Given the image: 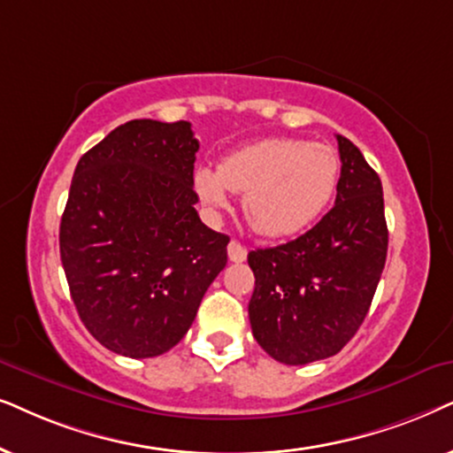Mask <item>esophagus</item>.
I'll list each match as a JSON object with an SVG mask.
<instances>
[{
  "mask_svg": "<svg viewBox=\"0 0 453 453\" xmlns=\"http://www.w3.org/2000/svg\"><path fill=\"white\" fill-rule=\"evenodd\" d=\"M246 255H249V250H246L240 242H236V240H232V242L227 244V257H230L232 263L246 261Z\"/></svg>",
  "mask_w": 453,
  "mask_h": 453,
  "instance_id": "esophagus-1",
  "label": "esophagus"
}]
</instances>
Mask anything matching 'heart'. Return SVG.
I'll list each match as a JSON object with an SVG mask.
<instances>
[{"instance_id":"b5f03b06","label":"heart","mask_w":453,"mask_h":453,"mask_svg":"<svg viewBox=\"0 0 453 453\" xmlns=\"http://www.w3.org/2000/svg\"><path fill=\"white\" fill-rule=\"evenodd\" d=\"M334 147L300 138H265L227 155L217 170L198 167L195 190L211 211L227 207V190L244 192L252 230L269 238L304 230L327 207L340 180Z\"/></svg>"}]
</instances>
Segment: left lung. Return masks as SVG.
Instances as JSON below:
<instances>
[{"label":"left lung","mask_w":453,"mask_h":453,"mask_svg":"<svg viewBox=\"0 0 453 453\" xmlns=\"http://www.w3.org/2000/svg\"><path fill=\"white\" fill-rule=\"evenodd\" d=\"M335 204L309 232L249 252L252 335L283 365L334 357L363 325L388 257L383 186L357 144L337 134Z\"/></svg>","instance_id":"1"}]
</instances>
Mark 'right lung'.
<instances>
[{
	"mask_svg": "<svg viewBox=\"0 0 453 453\" xmlns=\"http://www.w3.org/2000/svg\"><path fill=\"white\" fill-rule=\"evenodd\" d=\"M190 122L132 119L87 150L59 223V255L84 327L111 352L153 358L195 321L227 263L226 234L195 204Z\"/></svg>",
	"mask_w": 453,
	"mask_h": 453,
	"instance_id": "right-lung-1",
	"label": "right lung"
}]
</instances>
